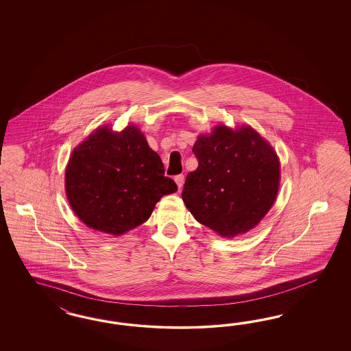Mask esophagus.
I'll return each mask as SVG.
<instances>
[{
    "mask_svg": "<svg viewBox=\"0 0 351 351\" xmlns=\"http://www.w3.org/2000/svg\"><path fill=\"white\" fill-rule=\"evenodd\" d=\"M184 180H185L184 175H178V176H175V181H176V184H178V188H179V189L182 188V185H184Z\"/></svg>",
    "mask_w": 351,
    "mask_h": 351,
    "instance_id": "obj_1",
    "label": "esophagus"
}]
</instances>
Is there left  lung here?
Wrapping results in <instances>:
<instances>
[{"label": "left lung", "instance_id": "obj_1", "mask_svg": "<svg viewBox=\"0 0 351 351\" xmlns=\"http://www.w3.org/2000/svg\"><path fill=\"white\" fill-rule=\"evenodd\" d=\"M193 153L198 169L188 173L181 197L195 220L228 238L255 228L279 189L273 147L250 126L221 125L199 135Z\"/></svg>", "mask_w": 351, "mask_h": 351}]
</instances>
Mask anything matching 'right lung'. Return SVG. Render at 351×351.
Returning <instances> with one entry per match:
<instances>
[{
	"label": "right lung",
	"instance_id": "1",
	"mask_svg": "<svg viewBox=\"0 0 351 351\" xmlns=\"http://www.w3.org/2000/svg\"><path fill=\"white\" fill-rule=\"evenodd\" d=\"M178 191L160 156L135 126L96 128L73 150L65 170L66 198L88 228L121 235L147 221L156 203Z\"/></svg>",
	"mask_w": 351,
	"mask_h": 351
}]
</instances>
